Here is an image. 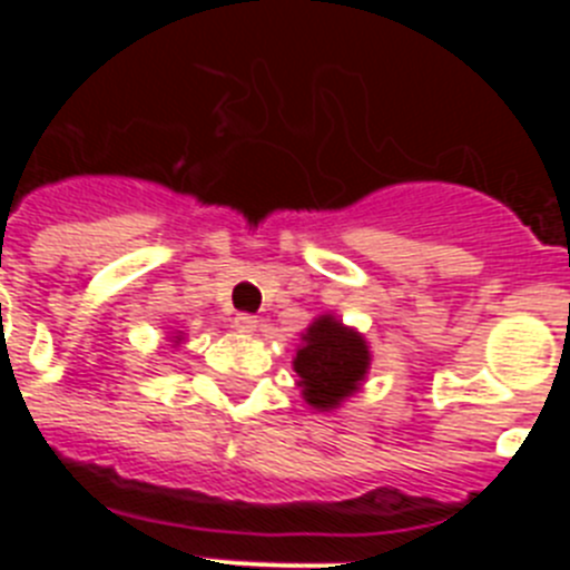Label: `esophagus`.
<instances>
[{
  "mask_svg": "<svg viewBox=\"0 0 570 570\" xmlns=\"http://www.w3.org/2000/svg\"><path fill=\"white\" fill-rule=\"evenodd\" d=\"M234 328L239 331V334H254V331L259 328V320H256L254 314H236L234 316Z\"/></svg>",
  "mask_w": 570,
  "mask_h": 570,
  "instance_id": "34e87169",
  "label": "esophagus"
}]
</instances>
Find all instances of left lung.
<instances>
[{
    "label": "left lung",
    "mask_w": 570,
    "mask_h": 570,
    "mask_svg": "<svg viewBox=\"0 0 570 570\" xmlns=\"http://www.w3.org/2000/svg\"><path fill=\"white\" fill-rule=\"evenodd\" d=\"M305 345L296 351L294 371L299 374L302 394L308 405L331 411L351 396L365 380L367 345L356 331L345 328L334 316H320L302 336Z\"/></svg>",
    "instance_id": "left-lung-1"
}]
</instances>
